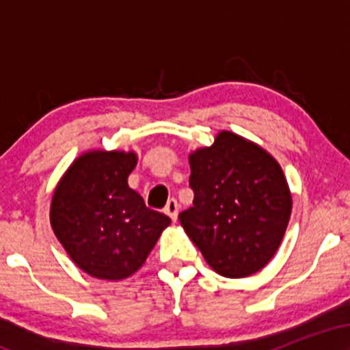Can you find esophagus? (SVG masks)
Here are the masks:
<instances>
[{"instance_id":"34e87169","label":"esophagus","mask_w":350,"mask_h":350,"mask_svg":"<svg viewBox=\"0 0 350 350\" xmlns=\"http://www.w3.org/2000/svg\"><path fill=\"white\" fill-rule=\"evenodd\" d=\"M164 212H166V214L171 217L172 222H176V220H178V214H179V204H178V200L171 199L170 202L166 204V208H164Z\"/></svg>"}]
</instances>
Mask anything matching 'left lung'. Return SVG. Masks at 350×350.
I'll return each instance as SVG.
<instances>
[{"mask_svg":"<svg viewBox=\"0 0 350 350\" xmlns=\"http://www.w3.org/2000/svg\"><path fill=\"white\" fill-rule=\"evenodd\" d=\"M194 206L179 222L208 267L227 278L260 271L278 250L293 199L283 170L260 144L222 130L189 154Z\"/></svg>","mask_w":350,"mask_h":350,"instance_id":"left-lung-1","label":"left lung"}]
</instances>
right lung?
<instances>
[{"label":"right lung","mask_w":350,"mask_h":350,"mask_svg":"<svg viewBox=\"0 0 350 350\" xmlns=\"http://www.w3.org/2000/svg\"><path fill=\"white\" fill-rule=\"evenodd\" d=\"M136 163L135 151L88 150L67 167L52 194V230L72 262L94 278L133 275L171 224L128 186Z\"/></svg>","instance_id":"right-lung-1"}]
</instances>
